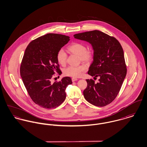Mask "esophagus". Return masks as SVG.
<instances>
[{
  "label": "esophagus",
  "mask_w": 147,
  "mask_h": 147,
  "mask_svg": "<svg viewBox=\"0 0 147 147\" xmlns=\"http://www.w3.org/2000/svg\"><path fill=\"white\" fill-rule=\"evenodd\" d=\"M78 80V79H76V78H72V81L74 82H75V81H77Z\"/></svg>",
  "instance_id": "34e87169"
}]
</instances>
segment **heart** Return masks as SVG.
Returning <instances> with one entry per match:
<instances>
[{"mask_svg":"<svg viewBox=\"0 0 147 147\" xmlns=\"http://www.w3.org/2000/svg\"><path fill=\"white\" fill-rule=\"evenodd\" d=\"M68 50L72 54H75L80 57V59L85 63L90 62L93 58V53L91 50L87 49L85 45L81 42H74L70 45ZM57 59L58 63L62 65H65L67 63V54L63 49L58 50L57 54ZM87 67L84 64L78 66L70 65L63 71L64 75L72 77L79 78L82 76L86 71Z\"/></svg>","mask_w":147,"mask_h":147,"instance_id":"1","label":"heart"}]
</instances>
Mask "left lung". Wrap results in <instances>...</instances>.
<instances>
[{"instance_id": "1", "label": "left lung", "mask_w": 147, "mask_h": 147, "mask_svg": "<svg viewBox=\"0 0 147 147\" xmlns=\"http://www.w3.org/2000/svg\"><path fill=\"white\" fill-rule=\"evenodd\" d=\"M74 38L91 44L93 61L88 74L99 78L98 82L86 79L83 92L85 99L92 105L102 107L110 104L117 96L127 74L122 47L114 37L99 30L76 34Z\"/></svg>"}]
</instances>
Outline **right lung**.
Masks as SVG:
<instances>
[{
	"mask_svg": "<svg viewBox=\"0 0 147 147\" xmlns=\"http://www.w3.org/2000/svg\"><path fill=\"white\" fill-rule=\"evenodd\" d=\"M69 41L68 36L48 33L30 42L25 49L20 66L21 78L33 101L45 109L61 105L66 97L65 88L72 84L69 77L51 82L55 72L61 71L57 54Z\"/></svg>",
	"mask_w": 147,
	"mask_h": 147,
	"instance_id": "right-lung-1",
	"label": "right lung"
}]
</instances>
